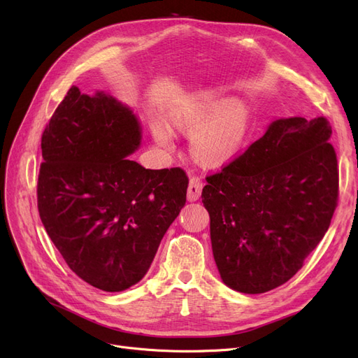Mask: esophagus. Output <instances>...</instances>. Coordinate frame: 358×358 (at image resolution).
<instances>
[{"instance_id":"obj_1","label":"esophagus","mask_w":358,"mask_h":358,"mask_svg":"<svg viewBox=\"0 0 358 358\" xmlns=\"http://www.w3.org/2000/svg\"><path fill=\"white\" fill-rule=\"evenodd\" d=\"M201 190H203V182L200 178H190V182H189V189H187V200L189 201H196L200 199V194H201Z\"/></svg>"}]
</instances>
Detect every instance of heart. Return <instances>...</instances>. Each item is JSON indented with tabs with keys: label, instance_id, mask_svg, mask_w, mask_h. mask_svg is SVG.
<instances>
[{
	"label": "heart",
	"instance_id": "heart-1",
	"mask_svg": "<svg viewBox=\"0 0 358 358\" xmlns=\"http://www.w3.org/2000/svg\"><path fill=\"white\" fill-rule=\"evenodd\" d=\"M168 122L190 135V152L200 164L220 166L235 159L251 130V111L241 99H228L216 88H199L181 97L168 111ZM155 142L174 148L176 138L166 124L152 126Z\"/></svg>",
	"mask_w": 358,
	"mask_h": 358
}]
</instances>
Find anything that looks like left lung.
Listing matches in <instances>:
<instances>
[{
  "label": "left lung",
  "mask_w": 358,
  "mask_h": 358,
  "mask_svg": "<svg viewBox=\"0 0 358 358\" xmlns=\"http://www.w3.org/2000/svg\"><path fill=\"white\" fill-rule=\"evenodd\" d=\"M325 117L274 119L239 158L210 176L201 199L228 287L258 294L285 285L328 231L338 199Z\"/></svg>",
  "instance_id": "obj_1"
}]
</instances>
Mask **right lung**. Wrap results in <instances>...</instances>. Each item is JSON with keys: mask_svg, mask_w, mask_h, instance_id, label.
I'll list each match as a JSON object with an SVG mask.
<instances>
[{"mask_svg": "<svg viewBox=\"0 0 358 358\" xmlns=\"http://www.w3.org/2000/svg\"><path fill=\"white\" fill-rule=\"evenodd\" d=\"M142 126L108 92L72 85L42 136L37 208L69 268L104 292H123L148 273L161 239L185 204L180 168L129 159Z\"/></svg>", "mask_w": 358, "mask_h": 358, "instance_id": "1", "label": "right lung"}]
</instances>
